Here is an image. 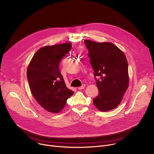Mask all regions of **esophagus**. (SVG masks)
Returning <instances> with one entry per match:
<instances>
[{"label": "esophagus", "instance_id": "obj_1", "mask_svg": "<svg viewBox=\"0 0 154 154\" xmlns=\"http://www.w3.org/2000/svg\"><path fill=\"white\" fill-rule=\"evenodd\" d=\"M85 85L83 84L82 86L78 87V89H79V90H82V89H84V88H85Z\"/></svg>", "mask_w": 154, "mask_h": 154}]
</instances>
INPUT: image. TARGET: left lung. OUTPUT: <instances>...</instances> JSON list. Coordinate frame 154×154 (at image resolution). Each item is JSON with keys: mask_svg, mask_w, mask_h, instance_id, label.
<instances>
[{"mask_svg": "<svg viewBox=\"0 0 154 154\" xmlns=\"http://www.w3.org/2000/svg\"><path fill=\"white\" fill-rule=\"evenodd\" d=\"M88 56L94 71L98 76L96 85L99 95L93 99L95 106L101 112L116 108L127 91L129 76L128 63L124 52L112 42H97L85 40Z\"/></svg>", "mask_w": 154, "mask_h": 154, "instance_id": "left-lung-1", "label": "left lung"}]
</instances>
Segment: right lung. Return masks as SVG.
<instances>
[{"label":"right lung","instance_id":"obj_1","mask_svg":"<svg viewBox=\"0 0 154 154\" xmlns=\"http://www.w3.org/2000/svg\"><path fill=\"white\" fill-rule=\"evenodd\" d=\"M65 42L40 48L32 57L27 71L30 91L46 110L60 112L74 91L68 89L59 70L61 59L71 49Z\"/></svg>","mask_w":154,"mask_h":154}]
</instances>
